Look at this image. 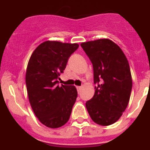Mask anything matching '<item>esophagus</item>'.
<instances>
[{
    "label": "esophagus",
    "mask_w": 150,
    "mask_h": 150,
    "mask_svg": "<svg viewBox=\"0 0 150 150\" xmlns=\"http://www.w3.org/2000/svg\"><path fill=\"white\" fill-rule=\"evenodd\" d=\"M81 88H82V86H76V89H77L78 92H79V91H80Z\"/></svg>",
    "instance_id": "obj_1"
}]
</instances>
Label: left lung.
I'll list each match as a JSON object with an SVG mask.
<instances>
[{
	"instance_id": "8db88e82",
	"label": "left lung",
	"mask_w": 150,
	"mask_h": 150,
	"mask_svg": "<svg viewBox=\"0 0 150 150\" xmlns=\"http://www.w3.org/2000/svg\"><path fill=\"white\" fill-rule=\"evenodd\" d=\"M93 65L95 95L86 103L91 120L100 125L119 120L129 102L132 79L122 50L109 39L81 43Z\"/></svg>"
}]
</instances>
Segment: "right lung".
Segmentation results:
<instances>
[{"label":"right lung","instance_id":"1","mask_svg":"<svg viewBox=\"0 0 150 150\" xmlns=\"http://www.w3.org/2000/svg\"><path fill=\"white\" fill-rule=\"evenodd\" d=\"M78 47L77 43L47 40L35 49L29 59L25 75L29 101L35 116L46 127H62L71 114L76 88L60 86L58 79Z\"/></svg>","mask_w":150,"mask_h":150}]
</instances>
